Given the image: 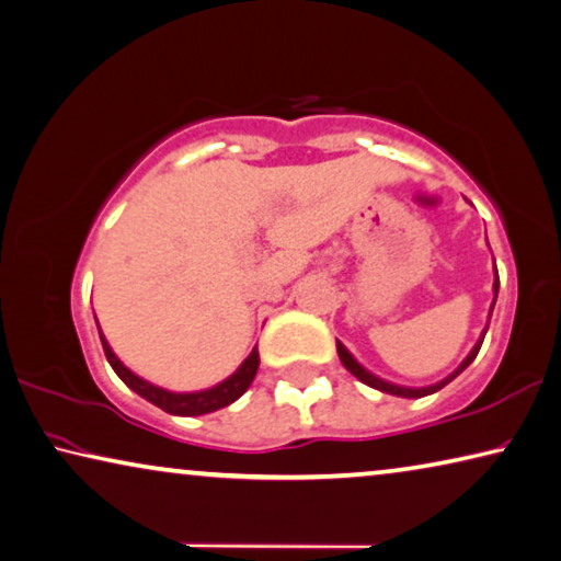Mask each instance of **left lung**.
<instances>
[{
	"label": "left lung",
	"mask_w": 561,
	"mask_h": 561,
	"mask_svg": "<svg viewBox=\"0 0 561 561\" xmlns=\"http://www.w3.org/2000/svg\"><path fill=\"white\" fill-rule=\"evenodd\" d=\"M492 290H494V300H497V293H500V275H497V268H494V283H492ZM494 300H492V308H494ZM492 308H490V316H492ZM488 328H490V323L484 325V330H482V335H480V341L474 343V347L470 351V355L465 357V360L457 365V370L455 373H449L445 380H439V382H435V385H427V388H405V385H394V382H388V380H382V378H378V375H373L370 370H365V367L355 360L353 357V353L347 351V347L337 341V355H341V363L347 367V370H351L357 380L360 382H365V385H370V388H375V390H380V392H388V394H398V398H425V394H433V392H437V390H443L447 382H453L457 375H460L467 365H470L474 357H477V353H480V347H482V341H484V335H488Z\"/></svg>",
	"instance_id": "left-lung-1"
}]
</instances>
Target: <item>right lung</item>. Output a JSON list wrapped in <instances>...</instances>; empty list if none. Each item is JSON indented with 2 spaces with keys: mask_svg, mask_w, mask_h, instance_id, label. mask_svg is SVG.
I'll return each instance as SVG.
<instances>
[{
  "mask_svg": "<svg viewBox=\"0 0 561 561\" xmlns=\"http://www.w3.org/2000/svg\"><path fill=\"white\" fill-rule=\"evenodd\" d=\"M96 328H99V323H96ZM99 337H101V345H104L108 365L114 367V373L128 385V388H131L136 394H141L144 400H149L151 405L161 408L163 412H169V415H181V417L206 415V412H216L220 408L231 405V402H236L248 388H251L255 373H259V363H261L259 347H253L251 355H248L241 363V367H238L233 375H228L224 382L214 385V388L196 390V392H171V390L159 388V385L144 380L136 373L128 370V367L118 360L116 353L112 351V345L106 343V337L101 330H99Z\"/></svg>",
  "mask_w": 561,
  "mask_h": 561,
  "instance_id": "obj_1",
  "label": "right lung"
}]
</instances>
